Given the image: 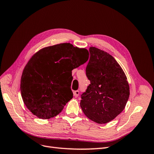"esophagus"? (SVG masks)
<instances>
[{"instance_id": "obj_1", "label": "esophagus", "mask_w": 154, "mask_h": 154, "mask_svg": "<svg viewBox=\"0 0 154 154\" xmlns=\"http://www.w3.org/2000/svg\"><path fill=\"white\" fill-rule=\"evenodd\" d=\"M79 94H80V92H79L78 91H74V92H73L74 96H75V97H78L79 96Z\"/></svg>"}]
</instances>
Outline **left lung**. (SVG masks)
Segmentation results:
<instances>
[{
    "label": "left lung",
    "mask_w": 154,
    "mask_h": 154,
    "mask_svg": "<svg viewBox=\"0 0 154 154\" xmlns=\"http://www.w3.org/2000/svg\"><path fill=\"white\" fill-rule=\"evenodd\" d=\"M89 51L86 74L91 84L81 96L80 106L88 119L104 124L124 110L130 87L123 69L112 56L95 47Z\"/></svg>",
    "instance_id": "8db88e82"
}]
</instances>
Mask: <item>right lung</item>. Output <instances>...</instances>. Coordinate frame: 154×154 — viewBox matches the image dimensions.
Segmentation results:
<instances>
[{"mask_svg":"<svg viewBox=\"0 0 154 154\" xmlns=\"http://www.w3.org/2000/svg\"><path fill=\"white\" fill-rule=\"evenodd\" d=\"M88 51L63 43L42 49L32 56L23 70L20 92L24 103L37 118L59 114L73 97L72 69L85 63Z\"/></svg>","mask_w":154,"mask_h":154,"instance_id":"1","label":"right lung"}]
</instances>
